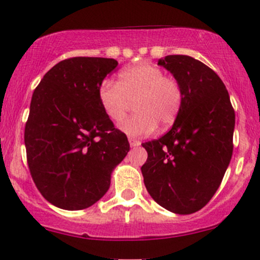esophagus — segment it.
<instances>
[{"label":"esophagus","instance_id":"34e87169","mask_svg":"<svg viewBox=\"0 0 260 260\" xmlns=\"http://www.w3.org/2000/svg\"><path fill=\"white\" fill-rule=\"evenodd\" d=\"M129 143H130V146H133V148H135V146H139L140 145V141L136 140V139L134 138H129Z\"/></svg>","mask_w":260,"mask_h":260}]
</instances>
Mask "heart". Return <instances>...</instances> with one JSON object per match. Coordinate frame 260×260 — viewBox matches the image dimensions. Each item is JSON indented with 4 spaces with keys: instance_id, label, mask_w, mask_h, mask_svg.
<instances>
[{
    "instance_id": "heart-1",
    "label": "heart",
    "mask_w": 260,
    "mask_h": 260,
    "mask_svg": "<svg viewBox=\"0 0 260 260\" xmlns=\"http://www.w3.org/2000/svg\"><path fill=\"white\" fill-rule=\"evenodd\" d=\"M99 100L106 116L114 122L125 119L134 102L136 114L120 124V130L130 136L150 135L158 125L169 127L181 111L183 92L177 79L151 63L126 67L114 79L102 82Z\"/></svg>"
}]
</instances>
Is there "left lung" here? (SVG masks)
Listing matches in <instances>:
<instances>
[{
  "label": "left lung",
  "instance_id": "1",
  "mask_svg": "<svg viewBox=\"0 0 260 260\" xmlns=\"http://www.w3.org/2000/svg\"><path fill=\"white\" fill-rule=\"evenodd\" d=\"M158 64L179 82L183 102L166 135L141 144L144 184L168 211L193 214L212 199L230 163L235 112L223 82L202 61L167 55Z\"/></svg>",
  "mask_w": 260,
  "mask_h": 260
}]
</instances>
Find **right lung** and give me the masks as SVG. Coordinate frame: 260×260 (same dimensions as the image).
Here are the masks:
<instances>
[{
	"mask_svg": "<svg viewBox=\"0 0 260 260\" xmlns=\"http://www.w3.org/2000/svg\"><path fill=\"white\" fill-rule=\"evenodd\" d=\"M110 58L76 56L59 61L38 84L25 126L27 164L46 201L83 210L109 191L111 173L130 150L99 100Z\"/></svg>",
	"mask_w": 260,
	"mask_h": 260,
	"instance_id": "1",
	"label": "right lung"
}]
</instances>
